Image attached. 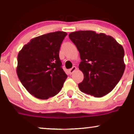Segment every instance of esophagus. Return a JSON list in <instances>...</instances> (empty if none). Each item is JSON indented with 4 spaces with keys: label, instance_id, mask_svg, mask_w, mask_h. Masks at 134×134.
Here are the masks:
<instances>
[{
    "label": "esophagus",
    "instance_id": "1",
    "mask_svg": "<svg viewBox=\"0 0 134 134\" xmlns=\"http://www.w3.org/2000/svg\"><path fill=\"white\" fill-rule=\"evenodd\" d=\"M76 70H77V68H76V66H73V67L72 68L70 69H69V74H72V73L74 72L75 71H76Z\"/></svg>",
    "mask_w": 134,
    "mask_h": 134
}]
</instances>
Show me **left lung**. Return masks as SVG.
<instances>
[{"label":"left lung","instance_id":"1","mask_svg":"<svg viewBox=\"0 0 134 134\" xmlns=\"http://www.w3.org/2000/svg\"><path fill=\"white\" fill-rule=\"evenodd\" d=\"M69 37L82 60L79 68L84 78L78 84L80 91L98 98L112 91L125 69L122 46L112 36L91 30L70 33Z\"/></svg>","mask_w":134,"mask_h":134}]
</instances>
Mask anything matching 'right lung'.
<instances>
[{
	"label": "right lung",
	"mask_w": 134,
	"mask_h": 134,
	"mask_svg": "<svg viewBox=\"0 0 134 134\" xmlns=\"http://www.w3.org/2000/svg\"><path fill=\"white\" fill-rule=\"evenodd\" d=\"M66 35L57 31L32 38L18 55V78L36 98L55 96L68 77L59 58L60 46Z\"/></svg>",
	"instance_id": "obj_1"
}]
</instances>
